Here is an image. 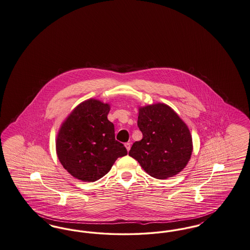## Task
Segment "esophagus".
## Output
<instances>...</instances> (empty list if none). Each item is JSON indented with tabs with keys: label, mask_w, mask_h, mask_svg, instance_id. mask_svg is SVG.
Masks as SVG:
<instances>
[{
	"label": "esophagus",
	"mask_w": 250,
	"mask_h": 250,
	"mask_svg": "<svg viewBox=\"0 0 250 250\" xmlns=\"http://www.w3.org/2000/svg\"><path fill=\"white\" fill-rule=\"evenodd\" d=\"M125 147H126L127 151H129L130 149V143H126V144H125Z\"/></svg>",
	"instance_id": "34e87169"
}]
</instances>
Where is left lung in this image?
Wrapping results in <instances>:
<instances>
[{
	"label": "left lung",
	"instance_id": "obj_1",
	"mask_svg": "<svg viewBox=\"0 0 250 250\" xmlns=\"http://www.w3.org/2000/svg\"><path fill=\"white\" fill-rule=\"evenodd\" d=\"M138 110L137 125L143 138L133 143L129 155L154 178L176 175L187 166L193 149L187 124L165 104L139 106Z\"/></svg>",
	"mask_w": 250,
	"mask_h": 250
}]
</instances>
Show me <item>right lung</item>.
<instances>
[{"label": "right lung", "mask_w": 250, "mask_h": 250, "mask_svg": "<svg viewBox=\"0 0 250 250\" xmlns=\"http://www.w3.org/2000/svg\"><path fill=\"white\" fill-rule=\"evenodd\" d=\"M110 104L97 99L79 104L62 123L56 138L58 159L76 179L94 182L111 170L126 147L115 138L107 119Z\"/></svg>", "instance_id": "right-lung-1"}]
</instances>
